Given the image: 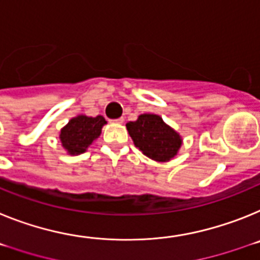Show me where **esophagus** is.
<instances>
[{
  "mask_svg": "<svg viewBox=\"0 0 260 260\" xmlns=\"http://www.w3.org/2000/svg\"><path fill=\"white\" fill-rule=\"evenodd\" d=\"M114 123H117V124H121L124 123V117H117V119H115V120H112Z\"/></svg>",
  "mask_w": 260,
  "mask_h": 260,
  "instance_id": "obj_1",
  "label": "esophagus"
}]
</instances>
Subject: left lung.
Wrapping results in <instances>:
<instances>
[{"instance_id":"obj_1","label":"left lung","mask_w":260,"mask_h":260,"mask_svg":"<svg viewBox=\"0 0 260 260\" xmlns=\"http://www.w3.org/2000/svg\"><path fill=\"white\" fill-rule=\"evenodd\" d=\"M133 143L146 155L157 162H168L177 155L182 137L154 114L140 115L136 121L127 123Z\"/></svg>"}]
</instances>
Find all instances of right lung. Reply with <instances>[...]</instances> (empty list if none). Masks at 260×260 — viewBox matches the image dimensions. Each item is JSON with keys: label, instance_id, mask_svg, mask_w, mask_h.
I'll return each instance as SVG.
<instances>
[{"label": "right lung", "instance_id": "1", "mask_svg": "<svg viewBox=\"0 0 260 260\" xmlns=\"http://www.w3.org/2000/svg\"><path fill=\"white\" fill-rule=\"evenodd\" d=\"M107 121L101 115L95 117L86 115H78L73 117L60 132L61 145L72 155L86 152L92 141L98 139Z\"/></svg>", "mask_w": 260, "mask_h": 260}]
</instances>
